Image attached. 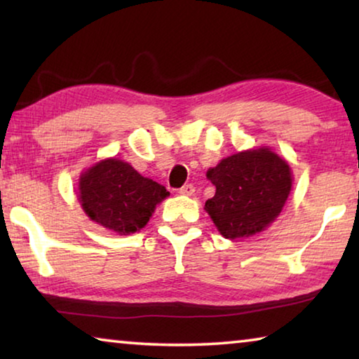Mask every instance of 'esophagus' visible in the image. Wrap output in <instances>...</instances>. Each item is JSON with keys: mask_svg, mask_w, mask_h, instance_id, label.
<instances>
[{"mask_svg": "<svg viewBox=\"0 0 359 359\" xmlns=\"http://www.w3.org/2000/svg\"><path fill=\"white\" fill-rule=\"evenodd\" d=\"M179 193L180 194H185V196H191V194L194 193V187L191 184H187V185H184V187L180 188Z\"/></svg>", "mask_w": 359, "mask_h": 359, "instance_id": "obj_1", "label": "esophagus"}]
</instances>
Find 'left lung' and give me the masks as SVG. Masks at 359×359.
I'll use <instances>...</instances> for the list:
<instances>
[{"label": "left lung", "instance_id": "8db88e82", "mask_svg": "<svg viewBox=\"0 0 359 359\" xmlns=\"http://www.w3.org/2000/svg\"><path fill=\"white\" fill-rule=\"evenodd\" d=\"M208 177L217 191L205 210L226 239L248 238L269 226L291 190L288 163L269 149L224 158Z\"/></svg>", "mask_w": 359, "mask_h": 359}]
</instances>
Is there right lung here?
I'll use <instances>...</instances> for the list:
<instances>
[{
    "label": "right lung",
    "mask_w": 359,
    "mask_h": 359,
    "mask_svg": "<svg viewBox=\"0 0 359 359\" xmlns=\"http://www.w3.org/2000/svg\"><path fill=\"white\" fill-rule=\"evenodd\" d=\"M166 188L142 177L117 158L96 163L79 182V201L93 222L118 234L136 233L147 224Z\"/></svg>",
    "instance_id": "obj_1"
}]
</instances>
